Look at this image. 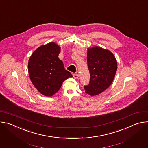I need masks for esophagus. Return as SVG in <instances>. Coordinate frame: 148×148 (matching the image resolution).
<instances>
[{"instance_id":"obj_1","label":"esophagus","mask_w":148,"mask_h":148,"mask_svg":"<svg viewBox=\"0 0 148 148\" xmlns=\"http://www.w3.org/2000/svg\"><path fill=\"white\" fill-rule=\"evenodd\" d=\"M73 77H74V78H78V77H79L78 74H73Z\"/></svg>"}]
</instances>
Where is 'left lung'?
Segmentation results:
<instances>
[{
    "label": "left lung",
    "instance_id": "1",
    "mask_svg": "<svg viewBox=\"0 0 148 148\" xmlns=\"http://www.w3.org/2000/svg\"><path fill=\"white\" fill-rule=\"evenodd\" d=\"M87 60L90 79L84 89L87 94L94 96L110 87L116 74L117 62L111 52L99 47L88 49Z\"/></svg>",
    "mask_w": 148,
    "mask_h": 148
}]
</instances>
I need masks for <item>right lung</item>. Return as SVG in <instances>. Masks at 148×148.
Masks as SVG:
<instances>
[{
    "mask_svg": "<svg viewBox=\"0 0 148 148\" xmlns=\"http://www.w3.org/2000/svg\"><path fill=\"white\" fill-rule=\"evenodd\" d=\"M60 52V47L52 42L37 49L29 60L28 70L31 81L36 88L45 96L51 97L56 94L63 81L73 77L58 58Z\"/></svg>",
    "mask_w": 148,
    "mask_h": 148,
    "instance_id": "1",
    "label": "right lung"
}]
</instances>
